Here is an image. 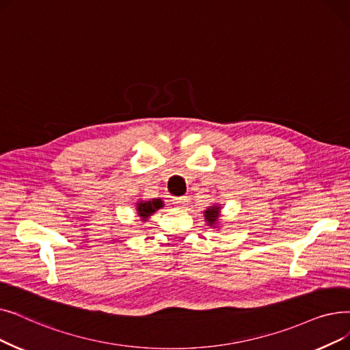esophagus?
Returning <instances> with one entry per match:
<instances>
[{
  "label": "esophagus",
  "instance_id": "1",
  "mask_svg": "<svg viewBox=\"0 0 350 350\" xmlns=\"http://www.w3.org/2000/svg\"><path fill=\"white\" fill-rule=\"evenodd\" d=\"M172 203L178 207V208H183L186 204H187V197L183 196V197H173L172 199Z\"/></svg>",
  "mask_w": 350,
  "mask_h": 350
}]
</instances>
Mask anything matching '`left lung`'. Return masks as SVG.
<instances>
[{"label": "left lung", "instance_id": "8db88e82", "mask_svg": "<svg viewBox=\"0 0 350 350\" xmlns=\"http://www.w3.org/2000/svg\"><path fill=\"white\" fill-rule=\"evenodd\" d=\"M203 216H204V221H206L207 226L213 227V229H217V227L220 226L221 206H220V204L208 206V207L203 211Z\"/></svg>", "mask_w": 350, "mask_h": 350}]
</instances>
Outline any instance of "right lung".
Instances as JSON below:
<instances>
[{
  "label": "right lung",
  "mask_w": 350,
  "mask_h": 350,
  "mask_svg": "<svg viewBox=\"0 0 350 350\" xmlns=\"http://www.w3.org/2000/svg\"><path fill=\"white\" fill-rule=\"evenodd\" d=\"M164 207V203L161 199H151V200H139L135 203V211H137V217H140V221L146 223L151 215Z\"/></svg>",
  "instance_id": "obj_1"
}]
</instances>
